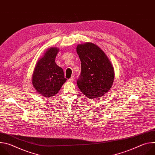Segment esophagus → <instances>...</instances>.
Wrapping results in <instances>:
<instances>
[{
    "label": "esophagus",
    "mask_w": 155,
    "mask_h": 155,
    "mask_svg": "<svg viewBox=\"0 0 155 155\" xmlns=\"http://www.w3.org/2000/svg\"><path fill=\"white\" fill-rule=\"evenodd\" d=\"M74 76L71 77V78H69V79L68 80V81H70V82H73V81H74Z\"/></svg>",
    "instance_id": "obj_1"
}]
</instances>
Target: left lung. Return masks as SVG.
<instances>
[{"label":"left lung","instance_id":"obj_1","mask_svg":"<svg viewBox=\"0 0 155 155\" xmlns=\"http://www.w3.org/2000/svg\"><path fill=\"white\" fill-rule=\"evenodd\" d=\"M77 53L81 62V75L77 85L87 98L96 99L112 87L115 72L105 53L96 44L86 42L77 45Z\"/></svg>","mask_w":155,"mask_h":155}]
</instances>
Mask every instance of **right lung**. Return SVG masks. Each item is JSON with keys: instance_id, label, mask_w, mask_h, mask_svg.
I'll return each instance as SVG.
<instances>
[{"instance_id": "right-lung-1", "label": "right lung", "mask_w": 155, "mask_h": 155, "mask_svg": "<svg viewBox=\"0 0 155 155\" xmlns=\"http://www.w3.org/2000/svg\"><path fill=\"white\" fill-rule=\"evenodd\" d=\"M59 50L57 47L49 48L35 65L32 83L36 91L43 97H51L57 94L67 80L62 69L55 62Z\"/></svg>"}]
</instances>
